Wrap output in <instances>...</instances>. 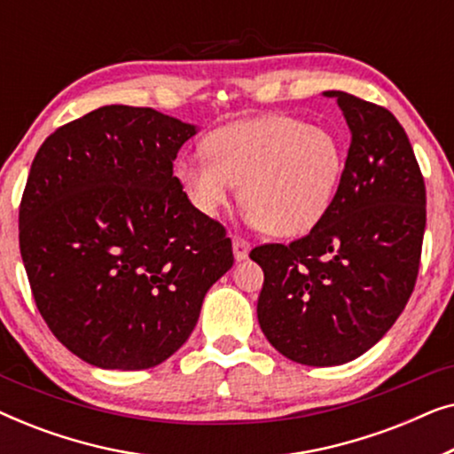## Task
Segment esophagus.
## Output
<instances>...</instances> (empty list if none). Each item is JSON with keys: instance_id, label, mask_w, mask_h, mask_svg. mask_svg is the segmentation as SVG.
Masks as SVG:
<instances>
[{"instance_id": "esophagus-1", "label": "esophagus", "mask_w": 454, "mask_h": 454, "mask_svg": "<svg viewBox=\"0 0 454 454\" xmlns=\"http://www.w3.org/2000/svg\"><path fill=\"white\" fill-rule=\"evenodd\" d=\"M247 254H250V244H247L246 239L241 238H233V256L238 262H241V260L247 258Z\"/></svg>"}]
</instances>
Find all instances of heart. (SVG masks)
Returning a JSON list of instances; mask_svg holds the SVG:
<instances>
[{"instance_id": "heart-1", "label": "heart", "mask_w": 454, "mask_h": 454, "mask_svg": "<svg viewBox=\"0 0 454 454\" xmlns=\"http://www.w3.org/2000/svg\"><path fill=\"white\" fill-rule=\"evenodd\" d=\"M345 171L337 136L289 115L227 123L204 140V154L176 167L185 198L216 216L239 196L244 219L278 238L308 233L328 213Z\"/></svg>"}]
</instances>
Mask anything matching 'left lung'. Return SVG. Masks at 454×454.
<instances>
[{
	"label": "left lung",
	"mask_w": 454,
	"mask_h": 454,
	"mask_svg": "<svg viewBox=\"0 0 454 454\" xmlns=\"http://www.w3.org/2000/svg\"><path fill=\"white\" fill-rule=\"evenodd\" d=\"M322 95L351 132L337 196L306 238L250 252L264 270V337L316 368L351 362L388 333L415 287L426 229L424 177L396 117L349 92Z\"/></svg>",
	"instance_id": "obj_1"
}]
</instances>
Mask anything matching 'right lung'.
Here are the masks:
<instances>
[{"label": "right lung", "mask_w": 454, "mask_h": 454, "mask_svg": "<svg viewBox=\"0 0 454 454\" xmlns=\"http://www.w3.org/2000/svg\"><path fill=\"white\" fill-rule=\"evenodd\" d=\"M196 132L154 109L105 105L55 129L30 165L22 262L47 326L86 364L165 362L233 266L225 229L173 176Z\"/></svg>", "instance_id": "add662e5"}]
</instances>
